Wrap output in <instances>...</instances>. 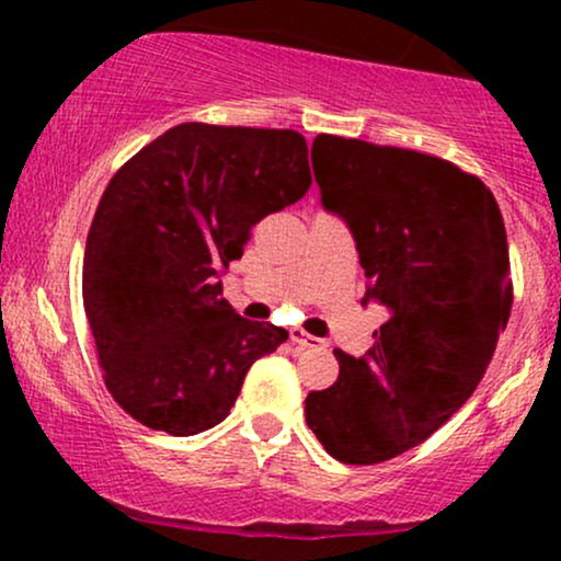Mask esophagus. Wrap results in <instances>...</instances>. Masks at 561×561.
<instances>
[{
  "label": "esophagus",
  "mask_w": 561,
  "mask_h": 561,
  "mask_svg": "<svg viewBox=\"0 0 561 561\" xmlns=\"http://www.w3.org/2000/svg\"><path fill=\"white\" fill-rule=\"evenodd\" d=\"M289 340H293V345H298V347H321L319 337H313V334H306L302 330L289 332Z\"/></svg>",
  "instance_id": "1"
}]
</instances>
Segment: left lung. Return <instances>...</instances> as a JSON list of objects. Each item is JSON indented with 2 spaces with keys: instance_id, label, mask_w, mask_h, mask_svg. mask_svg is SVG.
<instances>
[{
  "instance_id": "left-lung-1",
  "label": "left lung",
  "mask_w": 561,
  "mask_h": 561,
  "mask_svg": "<svg viewBox=\"0 0 561 561\" xmlns=\"http://www.w3.org/2000/svg\"><path fill=\"white\" fill-rule=\"evenodd\" d=\"M321 203L343 216L388 319L364 358L306 398L332 459L379 465L420 446L472 396L512 311L504 218L493 192L450 160L319 134ZM311 150V152H313ZM317 173V169H313Z\"/></svg>"
}]
</instances>
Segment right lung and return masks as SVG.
<instances>
[{
  "label": "right lung",
  "instance_id": "obj_1",
  "mask_svg": "<svg viewBox=\"0 0 561 561\" xmlns=\"http://www.w3.org/2000/svg\"><path fill=\"white\" fill-rule=\"evenodd\" d=\"M311 186L293 128L179 124L107 184L83 253V311L115 403L150 430L227 420L244 375L287 340L221 298L250 231Z\"/></svg>",
  "mask_w": 561,
  "mask_h": 561
}]
</instances>
